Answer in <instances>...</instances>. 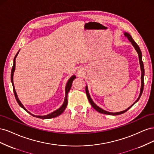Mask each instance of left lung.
Masks as SVG:
<instances>
[{
  "mask_svg": "<svg viewBox=\"0 0 154 154\" xmlns=\"http://www.w3.org/2000/svg\"><path fill=\"white\" fill-rule=\"evenodd\" d=\"M125 35V36L127 37V38L131 42V43L132 44V45H134V47L135 48V49H136V50L137 51V52L138 53V55H139V63H140V66H141V91H140V94H139V96L137 98V100L134 102V103L130 106L129 108H128L127 109H126L125 110H123V111H122V112H116V113H112V112H107V111H105L103 109H101V108H100L99 106H97L94 102L92 101V99L91 98V96L89 95V93H88V88H87V87L86 86L85 87V91H86V94H87V98L88 100V101H89L91 105H92V106L94 108L95 110H96L97 112H99L100 113H101V114H107V115H113V116H116V115H119V114H123L125 113V112H127L129 109L131 108V107L136 103V102L139 100V98H140L141 96V94L143 93V87H144V66H143V61H142V53H141V51L140 50V48H139V47L138 46V45L135 42V41L132 39V36H130L128 33H127V32H125V33L124 34Z\"/></svg>",
  "mask_w": 154,
  "mask_h": 154,
  "instance_id": "1",
  "label": "left lung"
}]
</instances>
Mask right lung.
Segmentation results:
<instances>
[{
    "label": "right lung",
    "instance_id": "obj_1",
    "mask_svg": "<svg viewBox=\"0 0 154 154\" xmlns=\"http://www.w3.org/2000/svg\"><path fill=\"white\" fill-rule=\"evenodd\" d=\"M18 53V52L15 55V58H14L13 66V67H12V69H11V83H12V85H13L14 94H15V97L16 100L17 101V103H18V105H19L23 109H24L26 112H27L29 113L31 115H32V116H34V117L38 118H40V119H49V118H56V117H57V116H60V114H61L65 110V109H66V108L67 105V94H68V92H69L70 89H71L72 84V82H73V80H74V79L76 78V76H72L71 78L69 79V81L67 82V85H66V97H65V100H64V102H63V104L62 105V106L61 107H60V109H58L57 110H55L54 112H53L51 113V114H49L48 115H46V116H35L33 114H31L29 112L27 111L25 109V107L23 106V105L21 103V102L20 101V100H18V96L17 95V93H16V91H15V87H14V84H13V73H14V71H15V58L17 57Z\"/></svg>",
    "mask_w": 154,
    "mask_h": 154
}]
</instances>
